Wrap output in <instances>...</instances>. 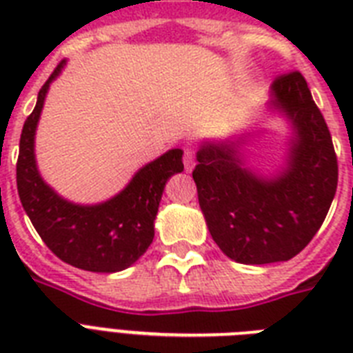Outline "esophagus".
<instances>
[{"mask_svg":"<svg viewBox=\"0 0 353 353\" xmlns=\"http://www.w3.org/2000/svg\"><path fill=\"white\" fill-rule=\"evenodd\" d=\"M183 163H185V170L190 172L196 165V154H194V150L187 148L185 150V155H183Z\"/></svg>","mask_w":353,"mask_h":353,"instance_id":"obj_1","label":"esophagus"}]
</instances>
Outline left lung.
Segmentation results:
<instances>
[{"label":"left lung","mask_w":353,"mask_h":353,"mask_svg":"<svg viewBox=\"0 0 353 353\" xmlns=\"http://www.w3.org/2000/svg\"><path fill=\"white\" fill-rule=\"evenodd\" d=\"M271 95L295 130L280 176L243 168L236 143H205L192 172L212 240L251 265L296 256L323 225L339 177L332 135L301 71L276 77Z\"/></svg>","instance_id":"left-lung-1"}]
</instances>
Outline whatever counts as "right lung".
<instances>
[{"label": "right lung", "instance_id": "right-lung-1", "mask_svg": "<svg viewBox=\"0 0 353 353\" xmlns=\"http://www.w3.org/2000/svg\"><path fill=\"white\" fill-rule=\"evenodd\" d=\"M63 62L41 85L38 101L21 130L16 183L19 201L46 245L69 265L115 273L130 268L154 240V220L168 177L183 172V152L166 154L143 166L115 198L101 205H74L60 198L40 177L34 159V133L47 90Z\"/></svg>", "mask_w": 353, "mask_h": 353}]
</instances>
